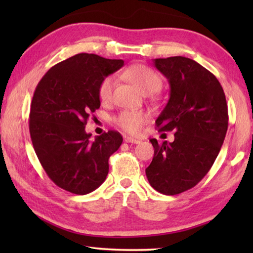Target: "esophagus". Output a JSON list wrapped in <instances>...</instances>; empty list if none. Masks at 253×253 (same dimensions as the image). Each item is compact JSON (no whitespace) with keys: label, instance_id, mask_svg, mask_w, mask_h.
I'll use <instances>...</instances> for the list:
<instances>
[{"label":"esophagus","instance_id":"34e87169","mask_svg":"<svg viewBox=\"0 0 253 253\" xmlns=\"http://www.w3.org/2000/svg\"><path fill=\"white\" fill-rule=\"evenodd\" d=\"M125 140L126 143H131V144H139L140 140L139 139H136V138H131V137H125Z\"/></svg>","mask_w":253,"mask_h":253}]
</instances>
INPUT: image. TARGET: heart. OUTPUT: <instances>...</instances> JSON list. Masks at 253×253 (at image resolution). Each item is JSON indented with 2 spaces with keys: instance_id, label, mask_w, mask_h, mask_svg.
I'll use <instances>...</instances> for the list:
<instances>
[{
  "instance_id": "obj_1",
  "label": "heart",
  "mask_w": 253,
  "mask_h": 253,
  "mask_svg": "<svg viewBox=\"0 0 253 253\" xmlns=\"http://www.w3.org/2000/svg\"><path fill=\"white\" fill-rule=\"evenodd\" d=\"M126 78L131 81L140 91L153 93L162 87V79L156 71L144 65H132L124 72ZM115 77L108 76L101 80L98 87V96L101 101H108L113 93ZM115 124L130 135H139L148 115L142 110H123L115 117Z\"/></svg>"
}]
</instances>
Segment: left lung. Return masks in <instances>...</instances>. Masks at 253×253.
<instances>
[{
    "label": "left lung",
    "instance_id": "obj_1",
    "mask_svg": "<svg viewBox=\"0 0 253 253\" xmlns=\"http://www.w3.org/2000/svg\"><path fill=\"white\" fill-rule=\"evenodd\" d=\"M169 83V99L156 119L174 142L151 139L154 157L145 169L153 188L175 195L194 187L212 168L228 130V106L216 77L185 57L155 59Z\"/></svg>",
    "mask_w": 253,
    "mask_h": 253
}]
</instances>
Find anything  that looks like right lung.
Instances as JSON below:
<instances>
[{"label": "right lung", "mask_w": 253, "mask_h": 253, "mask_svg": "<svg viewBox=\"0 0 253 253\" xmlns=\"http://www.w3.org/2000/svg\"><path fill=\"white\" fill-rule=\"evenodd\" d=\"M123 66V60L76 54L49 69L34 91L29 121L33 148L51 181L70 193L84 195L99 187L109 157L123 143L118 131L92 139L84 130L100 107L101 80Z\"/></svg>", "instance_id": "right-lung-1"}]
</instances>
